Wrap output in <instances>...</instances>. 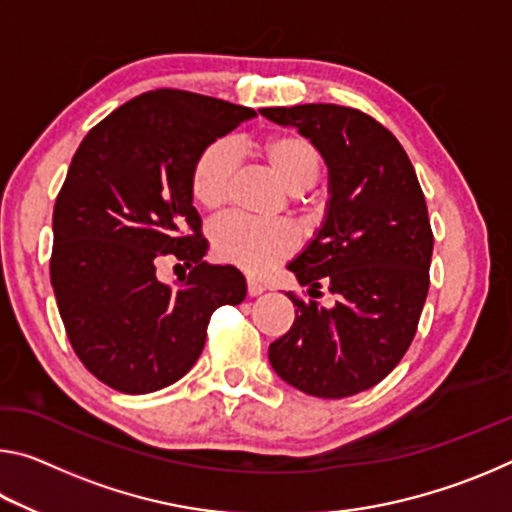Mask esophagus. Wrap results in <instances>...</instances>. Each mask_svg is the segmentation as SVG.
I'll return each instance as SVG.
<instances>
[{"mask_svg":"<svg viewBox=\"0 0 512 512\" xmlns=\"http://www.w3.org/2000/svg\"><path fill=\"white\" fill-rule=\"evenodd\" d=\"M266 291V287L264 284H259L257 280H248V296H259V293H264Z\"/></svg>","mask_w":512,"mask_h":512,"instance_id":"esophagus-1","label":"esophagus"}]
</instances>
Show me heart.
I'll list each match as a JSON object with an SVG mask.
<instances>
[{"instance_id": "1", "label": "heart", "mask_w": 512, "mask_h": 512, "mask_svg": "<svg viewBox=\"0 0 512 512\" xmlns=\"http://www.w3.org/2000/svg\"><path fill=\"white\" fill-rule=\"evenodd\" d=\"M257 153L277 180L293 194L316 183L323 171L318 146L298 133H277L257 144ZM239 155L230 140H214L198 153L192 171V194L203 210L216 212L228 203ZM212 246L219 259L241 271L262 275L289 257L298 246V235L284 221H255L228 216L214 225Z\"/></svg>"}]
</instances>
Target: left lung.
Wrapping results in <instances>:
<instances>
[{
    "instance_id": "1",
    "label": "left lung",
    "mask_w": 512,
    "mask_h": 512,
    "mask_svg": "<svg viewBox=\"0 0 512 512\" xmlns=\"http://www.w3.org/2000/svg\"><path fill=\"white\" fill-rule=\"evenodd\" d=\"M318 146L327 164L320 228L289 264L307 293L289 296L296 320L268 345V361L298 391L341 400L379 384L418 329L429 291L433 235L427 203L402 144L361 110L334 103L262 108Z\"/></svg>"
}]
</instances>
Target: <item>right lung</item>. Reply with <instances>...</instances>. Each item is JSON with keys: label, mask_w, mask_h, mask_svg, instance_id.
Here are the masks:
<instances>
[{"label": "right lung", "mask_w": 512, "mask_h": 512, "mask_svg": "<svg viewBox=\"0 0 512 512\" xmlns=\"http://www.w3.org/2000/svg\"><path fill=\"white\" fill-rule=\"evenodd\" d=\"M255 110L183 90L131 99L85 135L54 207L51 287L83 366L119 393L173 384L201 357L216 307L246 298L235 266L203 262L192 171ZM195 264L160 283L159 259Z\"/></svg>", "instance_id": "add662e5"}]
</instances>
